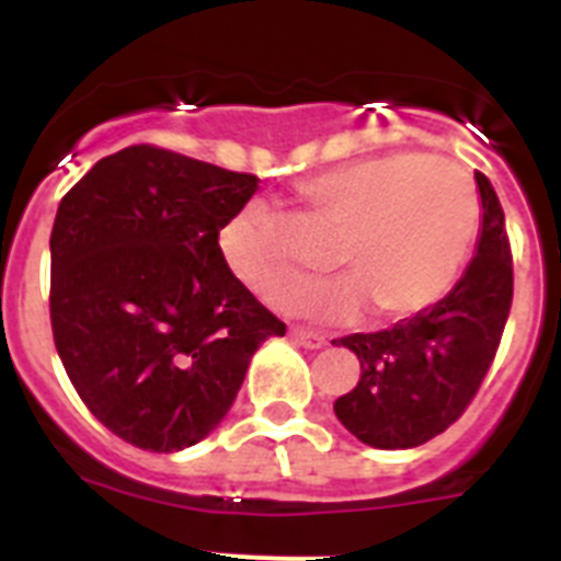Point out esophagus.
<instances>
[{"mask_svg":"<svg viewBox=\"0 0 561 561\" xmlns=\"http://www.w3.org/2000/svg\"><path fill=\"white\" fill-rule=\"evenodd\" d=\"M291 340L297 342V345H304V348H323L325 345V336L323 334H314V331H304V329H295L291 331Z\"/></svg>","mask_w":561,"mask_h":561,"instance_id":"obj_1","label":"esophagus"}]
</instances>
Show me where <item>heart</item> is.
<instances>
[{
    "label": "heart",
    "instance_id": "obj_1",
    "mask_svg": "<svg viewBox=\"0 0 561 561\" xmlns=\"http://www.w3.org/2000/svg\"><path fill=\"white\" fill-rule=\"evenodd\" d=\"M311 216L342 232L331 264L345 275L300 297L304 314L342 323L365 306L404 320L453 289L480 230L474 182L430 153H385L317 173L300 185ZM221 255L238 284L270 309L286 311L304 286L275 213L250 205L221 230Z\"/></svg>",
    "mask_w": 561,
    "mask_h": 561
}]
</instances>
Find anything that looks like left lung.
Listing matches in <instances>:
<instances>
[{"label": "left lung", "instance_id": "8db88e82", "mask_svg": "<svg viewBox=\"0 0 561 561\" xmlns=\"http://www.w3.org/2000/svg\"><path fill=\"white\" fill-rule=\"evenodd\" d=\"M478 247L447 297L393 329L334 340L359 359L356 388L334 401L351 435L376 449H413L460 419L497 354L514 295L512 247L483 173Z\"/></svg>", "mask_w": 561, "mask_h": 561}]
</instances>
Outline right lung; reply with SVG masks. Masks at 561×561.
<instances>
[{"label": "right lung", "instance_id": "obj_1", "mask_svg": "<svg viewBox=\"0 0 561 561\" xmlns=\"http://www.w3.org/2000/svg\"><path fill=\"white\" fill-rule=\"evenodd\" d=\"M257 176L153 146L103 157L58 205L49 320L72 388L117 438L180 453L219 427L286 325L238 284L219 232Z\"/></svg>", "mask_w": 561, "mask_h": 561}]
</instances>
